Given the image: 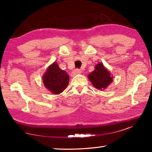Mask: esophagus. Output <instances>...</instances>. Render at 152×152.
Listing matches in <instances>:
<instances>
[{"label": "esophagus", "instance_id": "esophagus-1", "mask_svg": "<svg viewBox=\"0 0 152 152\" xmlns=\"http://www.w3.org/2000/svg\"><path fill=\"white\" fill-rule=\"evenodd\" d=\"M81 72H82V71H81V70H80V69H76V70H75L73 72H72V76H75L76 75H79V74H80Z\"/></svg>", "mask_w": 152, "mask_h": 152}]
</instances>
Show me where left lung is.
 Listing matches in <instances>:
<instances>
[{
    "label": "left lung",
    "mask_w": 152,
    "mask_h": 152,
    "mask_svg": "<svg viewBox=\"0 0 152 152\" xmlns=\"http://www.w3.org/2000/svg\"><path fill=\"white\" fill-rule=\"evenodd\" d=\"M95 88L99 91L104 90L113 82V76L104 64L99 62L95 66V69L88 75Z\"/></svg>",
    "instance_id": "1"
}]
</instances>
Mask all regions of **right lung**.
<instances>
[{"label":"right lung","instance_id":"obj_1","mask_svg":"<svg viewBox=\"0 0 152 152\" xmlns=\"http://www.w3.org/2000/svg\"><path fill=\"white\" fill-rule=\"evenodd\" d=\"M43 82L45 88L52 93L58 95L63 92L69 82V75L59 67L57 62L48 66L43 75Z\"/></svg>","mask_w":152,"mask_h":152}]
</instances>
